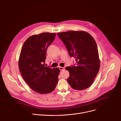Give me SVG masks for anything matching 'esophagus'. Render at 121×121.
Returning <instances> with one entry per match:
<instances>
[{"mask_svg":"<svg viewBox=\"0 0 121 121\" xmlns=\"http://www.w3.org/2000/svg\"><path fill=\"white\" fill-rule=\"evenodd\" d=\"M59 69L60 70H61V71H63V70H65V68H63V67H60L59 68Z\"/></svg>","mask_w":121,"mask_h":121,"instance_id":"1","label":"esophagus"}]
</instances>
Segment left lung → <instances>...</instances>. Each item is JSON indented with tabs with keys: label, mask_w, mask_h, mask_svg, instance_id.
I'll return each mask as SVG.
<instances>
[{
	"label": "left lung",
	"mask_w": 121,
	"mask_h": 121,
	"mask_svg": "<svg viewBox=\"0 0 121 121\" xmlns=\"http://www.w3.org/2000/svg\"><path fill=\"white\" fill-rule=\"evenodd\" d=\"M57 35L66 47L70 57L76 64L65 69L69 72L67 81L75 90L89 87L99 70L100 61L95 41L88 33L69 31L58 33Z\"/></svg>",
	"instance_id": "8db88e82"
}]
</instances>
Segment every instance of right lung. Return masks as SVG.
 Instances as JSON below:
<instances>
[{"label":"right lung","mask_w":121,"mask_h":121,"mask_svg":"<svg viewBox=\"0 0 121 121\" xmlns=\"http://www.w3.org/2000/svg\"><path fill=\"white\" fill-rule=\"evenodd\" d=\"M56 33H43L28 38L22 48L19 68L23 79L31 88L39 94L52 92L57 85L60 70L45 66L48 47Z\"/></svg>","instance_id":"1"}]
</instances>
